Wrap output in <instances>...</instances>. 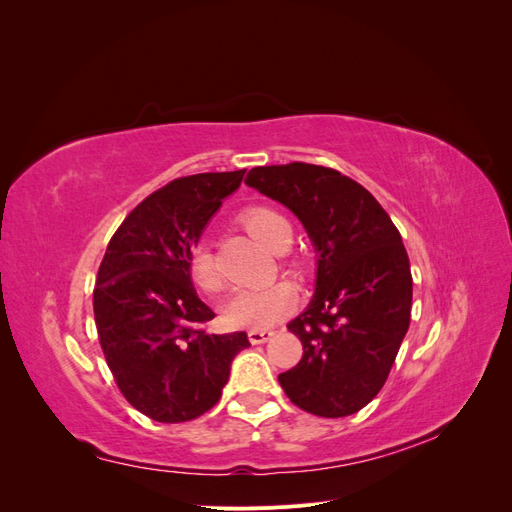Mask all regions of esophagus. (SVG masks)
Segmentation results:
<instances>
[{"mask_svg": "<svg viewBox=\"0 0 512 512\" xmlns=\"http://www.w3.org/2000/svg\"><path fill=\"white\" fill-rule=\"evenodd\" d=\"M275 335L273 329H250L247 331V337H250L252 344H265Z\"/></svg>", "mask_w": 512, "mask_h": 512, "instance_id": "34e87169", "label": "esophagus"}]
</instances>
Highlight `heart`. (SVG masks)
<instances>
[{"mask_svg":"<svg viewBox=\"0 0 512 512\" xmlns=\"http://www.w3.org/2000/svg\"><path fill=\"white\" fill-rule=\"evenodd\" d=\"M241 224L254 239L273 252L290 245L292 232L280 213L269 207H250L241 213ZM192 282L207 294H218L224 288V277L218 269L207 243H196L190 252ZM297 305V290L290 282H273L260 288H241L232 294L224 307V318L237 329H265L288 316Z\"/></svg>","mask_w":512,"mask_h":512,"instance_id":"1","label":"heart"}]
</instances>
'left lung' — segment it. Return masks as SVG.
Returning <instances> with one entry per match:
<instances>
[{
    "label": "left lung",
    "mask_w": 512,
    "mask_h": 512,
    "mask_svg": "<svg viewBox=\"0 0 512 512\" xmlns=\"http://www.w3.org/2000/svg\"><path fill=\"white\" fill-rule=\"evenodd\" d=\"M245 183L297 215L318 252L314 299L288 324L303 356L277 380L309 414L359 412L380 393L410 327L412 273L399 230L335 168L258 166Z\"/></svg>",
    "instance_id": "obj_1"
}]
</instances>
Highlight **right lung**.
<instances>
[{"label": "right lung", "instance_id": "obj_1", "mask_svg": "<svg viewBox=\"0 0 512 512\" xmlns=\"http://www.w3.org/2000/svg\"><path fill=\"white\" fill-rule=\"evenodd\" d=\"M243 170L179 177L149 194L108 241L94 288L100 346L121 395L158 423L218 404L245 333L215 335L198 299L190 252Z\"/></svg>", "mask_w": 512, "mask_h": 512}]
</instances>
